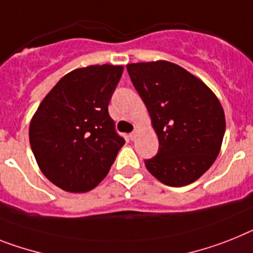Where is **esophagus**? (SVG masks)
<instances>
[{
	"label": "esophagus",
	"mask_w": 253,
	"mask_h": 253,
	"mask_svg": "<svg viewBox=\"0 0 253 253\" xmlns=\"http://www.w3.org/2000/svg\"><path fill=\"white\" fill-rule=\"evenodd\" d=\"M136 136H137V130H133L132 132L128 135V137H130L131 140H135V139H136Z\"/></svg>",
	"instance_id": "obj_1"
}]
</instances>
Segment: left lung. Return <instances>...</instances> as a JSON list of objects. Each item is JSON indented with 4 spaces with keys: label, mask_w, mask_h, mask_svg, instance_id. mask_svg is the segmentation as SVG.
Instances as JSON below:
<instances>
[{
    "label": "left lung",
    "mask_w": 253,
    "mask_h": 253,
    "mask_svg": "<svg viewBox=\"0 0 253 253\" xmlns=\"http://www.w3.org/2000/svg\"><path fill=\"white\" fill-rule=\"evenodd\" d=\"M159 141L145 161L154 177L169 186L198 180L215 162L225 133V114L215 94L184 68L159 60L127 65Z\"/></svg>",
    "instance_id": "left-lung-1"
}]
</instances>
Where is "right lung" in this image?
<instances>
[{
	"label": "right lung",
	"instance_id": "right-lung-1",
	"mask_svg": "<svg viewBox=\"0 0 253 253\" xmlns=\"http://www.w3.org/2000/svg\"><path fill=\"white\" fill-rule=\"evenodd\" d=\"M122 65L80 68L55 84L29 125L38 166L52 184L84 193L108 175L125 144L108 113Z\"/></svg>",
	"mask_w": 253,
	"mask_h": 253
}]
</instances>
